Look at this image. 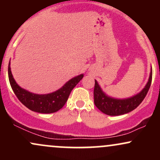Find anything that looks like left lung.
<instances>
[{
  "label": "left lung",
  "mask_w": 160,
  "mask_h": 160,
  "mask_svg": "<svg viewBox=\"0 0 160 160\" xmlns=\"http://www.w3.org/2000/svg\"><path fill=\"white\" fill-rule=\"evenodd\" d=\"M152 81V68L148 83L140 93L127 99H115L108 97L102 92L96 80H95L94 103L104 113L110 116H119L133 111L144 100L148 94Z\"/></svg>",
  "instance_id": "left-lung-1"
}]
</instances>
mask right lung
Instances as JSON below:
<instances>
[{
  "mask_svg": "<svg viewBox=\"0 0 160 160\" xmlns=\"http://www.w3.org/2000/svg\"><path fill=\"white\" fill-rule=\"evenodd\" d=\"M8 77L11 87L22 104L32 111L41 113H51L58 111L65 105L71 92L82 80L83 74L75 77L66 82L61 89L47 95L34 94L18 86L12 78L10 62L8 65Z\"/></svg>",
  "mask_w": 160,
  "mask_h": 160,
  "instance_id": "add662e5",
  "label": "right lung"
}]
</instances>
